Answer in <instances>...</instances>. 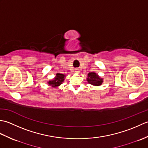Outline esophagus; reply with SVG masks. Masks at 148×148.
Instances as JSON below:
<instances>
[{
	"label": "esophagus",
	"instance_id": "esophagus-1",
	"mask_svg": "<svg viewBox=\"0 0 148 148\" xmlns=\"http://www.w3.org/2000/svg\"><path fill=\"white\" fill-rule=\"evenodd\" d=\"M79 71V70L78 69H75V72H78Z\"/></svg>",
	"mask_w": 148,
	"mask_h": 148
}]
</instances>
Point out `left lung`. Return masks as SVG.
<instances>
[{
    "instance_id": "8db88e82",
    "label": "left lung",
    "mask_w": 148,
    "mask_h": 148,
    "mask_svg": "<svg viewBox=\"0 0 148 148\" xmlns=\"http://www.w3.org/2000/svg\"><path fill=\"white\" fill-rule=\"evenodd\" d=\"M88 77L87 81L90 84H92V85L94 86H100L101 85V84L103 82V79L100 78L99 76L95 72H90V73L88 74Z\"/></svg>"
}]
</instances>
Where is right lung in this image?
Instances as JSON below:
<instances>
[{"label":"right lung","instance_id":"add662e5","mask_svg":"<svg viewBox=\"0 0 148 148\" xmlns=\"http://www.w3.org/2000/svg\"><path fill=\"white\" fill-rule=\"evenodd\" d=\"M65 76L62 74L57 73L56 74V76L55 77L54 80L49 81L48 84L49 85H51L52 87H56L58 86L60 84H62V83L64 80Z\"/></svg>","mask_w":148,"mask_h":148}]
</instances>
